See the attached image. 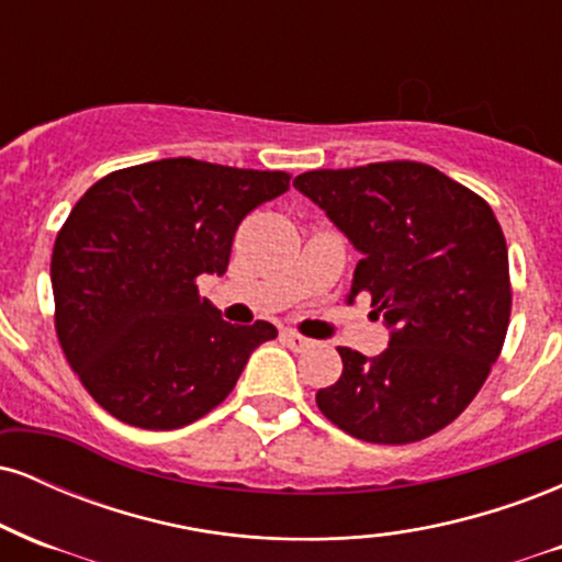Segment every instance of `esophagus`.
<instances>
[{
	"instance_id": "1",
	"label": "esophagus",
	"mask_w": 562,
	"mask_h": 562,
	"mask_svg": "<svg viewBox=\"0 0 562 562\" xmlns=\"http://www.w3.org/2000/svg\"><path fill=\"white\" fill-rule=\"evenodd\" d=\"M282 340H285V346L290 348V351H306L308 346H312V340L303 338V335L299 333H282Z\"/></svg>"
}]
</instances>
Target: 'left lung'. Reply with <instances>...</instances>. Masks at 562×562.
Instances as JSON below:
<instances>
[{"label":"left lung","mask_w":562,"mask_h":562,"mask_svg":"<svg viewBox=\"0 0 562 562\" xmlns=\"http://www.w3.org/2000/svg\"><path fill=\"white\" fill-rule=\"evenodd\" d=\"M293 187L362 254L348 303L370 293L391 333L378 357L338 348L344 372L317 391L322 415L370 443L438 434L473 402L505 344L513 293L494 211L415 160L306 171Z\"/></svg>","instance_id":"left-lung-1"}]
</instances>
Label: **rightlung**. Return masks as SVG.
<instances>
[{
    "mask_svg": "<svg viewBox=\"0 0 562 562\" xmlns=\"http://www.w3.org/2000/svg\"><path fill=\"white\" fill-rule=\"evenodd\" d=\"M288 187L282 171L164 158L108 173L74 205L49 269L55 327L115 420L145 430L200 420L277 338L269 322H224L195 280L227 272L243 218Z\"/></svg>",
    "mask_w": 562,
    "mask_h": 562,
    "instance_id": "obj_1",
    "label": "right lung"
}]
</instances>
